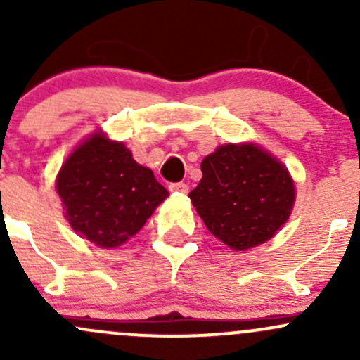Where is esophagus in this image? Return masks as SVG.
Listing matches in <instances>:
<instances>
[{
  "mask_svg": "<svg viewBox=\"0 0 360 360\" xmlns=\"http://www.w3.org/2000/svg\"><path fill=\"white\" fill-rule=\"evenodd\" d=\"M169 190L170 191H181V193H188V190H190V188H188V184H184V183H172L169 186Z\"/></svg>",
  "mask_w": 360,
  "mask_h": 360,
  "instance_id": "34e87169",
  "label": "esophagus"
}]
</instances>
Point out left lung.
Segmentation results:
<instances>
[{"label":"left lung","mask_w":360,"mask_h":360,"mask_svg":"<svg viewBox=\"0 0 360 360\" xmlns=\"http://www.w3.org/2000/svg\"><path fill=\"white\" fill-rule=\"evenodd\" d=\"M188 197L207 230L235 250L270 240L288 221L294 183L278 160L254 144H226L203 158Z\"/></svg>","instance_id":"1"}]
</instances>
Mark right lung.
Segmentation results:
<instances>
[{
	"mask_svg": "<svg viewBox=\"0 0 360 360\" xmlns=\"http://www.w3.org/2000/svg\"><path fill=\"white\" fill-rule=\"evenodd\" d=\"M56 186L72 230L101 248L129 240L169 197L150 169L103 134L72 151Z\"/></svg>",
	"mask_w": 360,
	"mask_h": 360,
	"instance_id": "1",
	"label": "right lung"
}]
</instances>
